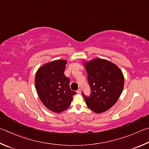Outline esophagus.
<instances>
[{
    "instance_id": "1",
    "label": "esophagus",
    "mask_w": 149,
    "mask_h": 149,
    "mask_svg": "<svg viewBox=\"0 0 149 149\" xmlns=\"http://www.w3.org/2000/svg\"><path fill=\"white\" fill-rule=\"evenodd\" d=\"M77 94H80V93H81V89H80V88H79V89H78V90L77 91Z\"/></svg>"
}]
</instances>
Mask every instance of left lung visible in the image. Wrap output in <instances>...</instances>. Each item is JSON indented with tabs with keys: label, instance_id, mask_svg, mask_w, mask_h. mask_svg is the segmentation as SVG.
I'll use <instances>...</instances> for the list:
<instances>
[{
	"label": "left lung",
	"instance_id": "obj_1",
	"mask_svg": "<svg viewBox=\"0 0 149 149\" xmlns=\"http://www.w3.org/2000/svg\"><path fill=\"white\" fill-rule=\"evenodd\" d=\"M91 94L85 98L86 105L96 113L106 111L112 107L123 92L124 78L123 72L116 64L100 58L83 63Z\"/></svg>",
	"mask_w": 149,
	"mask_h": 149
}]
</instances>
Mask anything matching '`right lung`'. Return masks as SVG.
Returning <instances> with one entry per match:
<instances>
[{
	"label": "right lung",
	"instance_id": "add662e5",
	"mask_svg": "<svg viewBox=\"0 0 149 149\" xmlns=\"http://www.w3.org/2000/svg\"><path fill=\"white\" fill-rule=\"evenodd\" d=\"M67 61L55 60L43 64L35 75V87L40 100L49 110L60 113L71 104L76 94L69 86V79L64 74Z\"/></svg>",
	"mask_w": 149,
	"mask_h": 149
}]
</instances>
